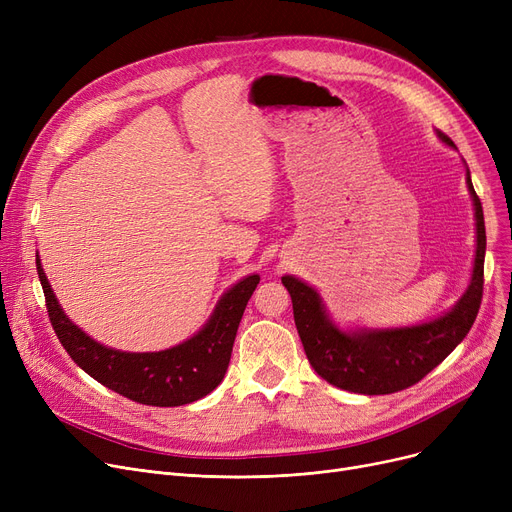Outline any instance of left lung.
I'll list each match as a JSON object with an SVG mask.
<instances>
[{
  "instance_id": "8db88e82",
  "label": "left lung",
  "mask_w": 512,
  "mask_h": 512,
  "mask_svg": "<svg viewBox=\"0 0 512 512\" xmlns=\"http://www.w3.org/2000/svg\"><path fill=\"white\" fill-rule=\"evenodd\" d=\"M436 134L444 145L456 149L446 134L440 130ZM465 170L475 211V259L467 290L446 313L415 326L342 328L311 284L297 276H282L305 355L328 384L367 396L405 390L438 367L469 334L481 305L486 224L467 164Z\"/></svg>"
}]
</instances>
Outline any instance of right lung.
<instances>
[{"mask_svg": "<svg viewBox=\"0 0 512 512\" xmlns=\"http://www.w3.org/2000/svg\"><path fill=\"white\" fill-rule=\"evenodd\" d=\"M37 274L51 326L74 363L105 388L151 407L188 405L222 384L242 313L259 284V276L251 274L230 286L203 328L188 340L166 351L128 353L93 340L64 313L43 272L39 253Z\"/></svg>", "mask_w": 512, "mask_h": 512, "instance_id": "obj_1", "label": "right lung"}]
</instances>
